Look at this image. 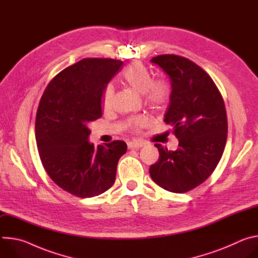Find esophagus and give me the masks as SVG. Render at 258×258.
I'll return each instance as SVG.
<instances>
[{
    "mask_svg": "<svg viewBox=\"0 0 258 258\" xmlns=\"http://www.w3.org/2000/svg\"><path fill=\"white\" fill-rule=\"evenodd\" d=\"M144 146V143L142 141H131L127 143V147L130 149H139V148H142V147Z\"/></svg>",
    "mask_w": 258,
    "mask_h": 258,
    "instance_id": "esophagus-1",
    "label": "esophagus"
}]
</instances>
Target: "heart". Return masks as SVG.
<instances>
[{"instance_id": "obj_1", "label": "heart", "mask_w": 258, "mask_h": 258, "mask_svg": "<svg viewBox=\"0 0 258 258\" xmlns=\"http://www.w3.org/2000/svg\"><path fill=\"white\" fill-rule=\"evenodd\" d=\"M121 79L125 85L143 94L145 103L154 111H161L170 101L171 83L163 77L153 78L151 71L140 62L126 67L121 73ZM113 96L114 87L112 84H108L102 93V106L104 109L111 107ZM148 122L149 119L146 115H138L130 118L126 125L130 130L138 132Z\"/></svg>"}]
</instances>
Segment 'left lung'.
Here are the masks:
<instances>
[{
  "mask_svg": "<svg viewBox=\"0 0 258 258\" xmlns=\"http://www.w3.org/2000/svg\"><path fill=\"white\" fill-rule=\"evenodd\" d=\"M151 61L171 81L164 122L173 127L178 149L169 151L155 144L159 159L149 172L164 190L186 193L205 181L223 156L228 137L225 102L208 73L193 61L172 54Z\"/></svg>",
  "mask_w": 258,
  "mask_h": 258,
  "instance_id": "1",
  "label": "left lung"
}]
</instances>
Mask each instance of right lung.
<instances>
[{"mask_svg": "<svg viewBox=\"0 0 258 258\" xmlns=\"http://www.w3.org/2000/svg\"><path fill=\"white\" fill-rule=\"evenodd\" d=\"M122 61L85 58L68 66L48 84L35 117V140L42 164L52 180L80 198L98 196L111 188L123 141L99 145L88 139L89 124L102 116L104 88Z\"/></svg>", "mask_w": 258, "mask_h": 258, "instance_id": "right-lung-1", "label": "right lung"}]
</instances>
